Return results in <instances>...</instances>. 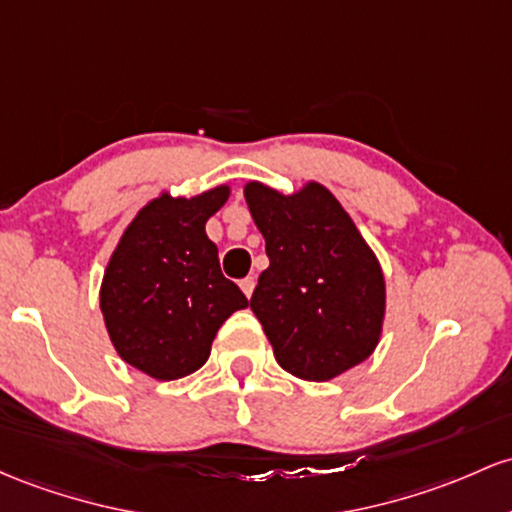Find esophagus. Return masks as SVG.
<instances>
[{
	"instance_id": "esophagus-1",
	"label": "esophagus",
	"mask_w": 512,
	"mask_h": 512,
	"mask_svg": "<svg viewBox=\"0 0 512 512\" xmlns=\"http://www.w3.org/2000/svg\"><path fill=\"white\" fill-rule=\"evenodd\" d=\"M239 287H241V292H244L246 297H251L254 295V287H256V278L254 275H246L244 280H239Z\"/></svg>"
}]
</instances>
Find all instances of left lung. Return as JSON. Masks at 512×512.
I'll return each instance as SVG.
<instances>
[{"label": "left lung", "mask_w": 512, "mask_h": 512, "mask_svg": "<svg viewBox=\"0 0 512 512\" xmlns=\"http://www.w3.org/2000/svg\"><path fill=\"white\" fill-rule=\"evenodd\" d=\"M266 239L251 312L290 375L326 382L363 363L380 341L384 275L358 227L319 183L283 195L244 188Z\"/></svg>", "instance_id": "left-lung-1"}]
</instances>
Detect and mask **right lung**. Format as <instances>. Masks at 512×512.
<instances>
[{
  "instance_id": "1",
  "label": "right lung",
  "mask_w": 512,
  "mask_h": 512,
  "mask_svg": "<svg viewBox=\"0 0 512 512\" xmlns=\"http://www.w3.org/2000/svg\"><path fill=\"white\" fill-rule=\"evenodd\" d=\"M227 186L195 198L152 200L113 251L101 312L118 355L154 380H179L205 365L217 329L249 300L222 275L205 222Z\"/></svg>"
}]
</instances>
